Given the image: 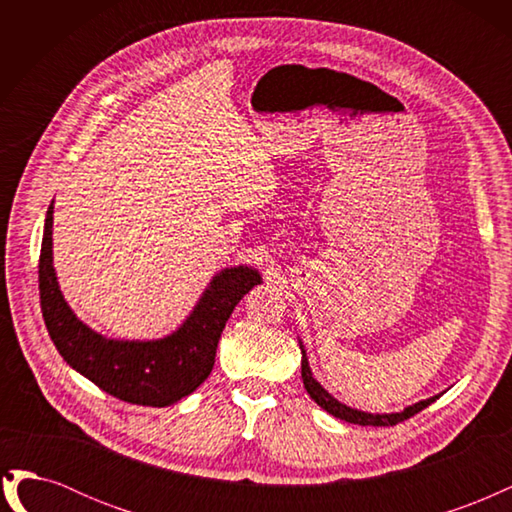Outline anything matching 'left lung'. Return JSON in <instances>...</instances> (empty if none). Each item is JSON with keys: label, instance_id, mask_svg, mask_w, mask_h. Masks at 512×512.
Here are the masks:
<instances>
[{"label": "left lung", "instance_id": "1", "mask_svg": "<svg viewBox=\"0 0 512 512\" xmlns=\"http://www.w3.org/2000/svg\"><path fill=\"white\" fill-rule=\"evenodd\" d=\"M299 346H301V354H303L301 356V378H303V384H305V391L309 393V397H312L322 410H327L335 418H342V421H346V423L371 425V427H391V425H397L401 421H406V418L414 416L416 412H421L423 408H427L429 404H433V401L440 397V395H433L429 399L418 401V404H414V406H408L406 410L391 412V414H371V412L354 410V408L342 404V401H337L329 391L322 389V384L314 378L312 369H309V361H307V354H305V348H303L301 339H299Z\"/></svg>", "mask_w": 512, "mask_h": 512}]
</instances>
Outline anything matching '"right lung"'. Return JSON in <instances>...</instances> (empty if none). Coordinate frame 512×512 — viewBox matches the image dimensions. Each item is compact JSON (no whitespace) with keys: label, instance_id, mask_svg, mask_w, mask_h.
Returning a JSON list of instances; mask_svg holds the SVG:
<instances>
[{"label":"right lung","instance_id":"right-lung-1","mask_svg":"<svg viewBox=\"0 0 512 512\" xmlns=\"http://www.w3.org/2000/svg\"><path fill=\"white\" fill-rule=\"evenodd\" d=\"M53 203L46 211L38 282L42 318L64 361L108 395L164 408L194 393L215 363V350L235 305L262 284L256 269H222L181 327L160 339H113L89 329L66 303L53 267Z\"/></svg>","mask_w":512,"mask_h":512}]
</instances>
